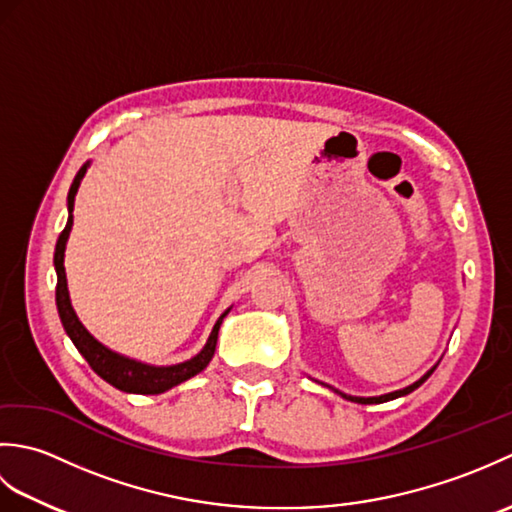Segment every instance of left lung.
I'll return each instance as SVG.
<instances>
[{
    "label": "left lung",
    "instance_id": "8db88e82",
    "mask_svg": "<svg viewBox=\"0 0 512 512\" xmlns=\"http://www.w3.org/2000/svg\"><path fill=\"white\" fill-rule=\"evenodd\" d=\"M433 369H436V367H433ZM433 369H431V372L424 374V376L418 380V383H413V385H409V387H405V389H400V391H391V394H385V396H376V398H356V396H345V394H341V391H339V394H341L343 398H347V400L361 402V405H376V402H387V400H394V398L411 394L413 389H418V387L424 383V380H427V378L433 374Z\"/></svg>",
    "mask_w": 512,
    "mask_h": 512
}]
</instances>
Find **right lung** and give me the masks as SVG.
Masks as SVG:
<instances>
[{
	"instance_id": "1",
	"label": "right lung",
	"mask_w": 512,
	"mask_h": 512,
	"mask_svg": "<svg viewBox=\"0 0 512 512\" xmlns=\"http://www.w3.org/2000/svg\"><path fill=\"white\" fill-rule=\"evenodd\" d=\"M85 169L88 165H83L79 169V173L74 176V182L68 193V209H70V217L68 224L59 235L57 248H54V268H57V308H59V317L65 332L72 339V343L76 345V350L83 354L85 361L90 363V367L94 369L107 383L114 385L116 389L121 391H129V394H162L171 387H176L184 380H189L191 376L200 374L202 369L209 365V361L213 358L215 352V343H217V330H220V323L226 317V312L222 314L217 323L213 325V332L206 341L204 350L193 356L191 361L180 363V365H171V367H151L145 363L132 361V358L118 356L116 352L107 350L105 345H101L94 336L83 328V323L76 319V314L72 310L70 303V295H68V281H65V268H63V253H65V242H68L70 228H72V211H74V195L76 189H79L81 178L85 176Z\"/></svg>"
}]
</instances>
